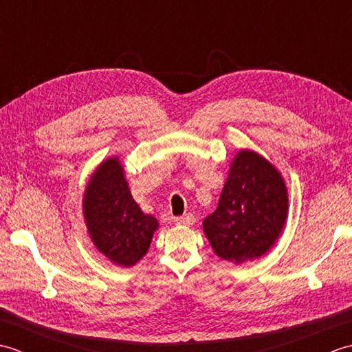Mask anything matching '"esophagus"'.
<instances>
[{
  "label": "esophagus",
  "mask_w": 352,
  "mask_h": 352,
  "mask_svg": "<svg viewBox=\"0 0 352 352\" xmlns=\"http://www.w3.org/2000/svg\"><path fill=\"white\" fill-rule=\"evenodd\" d=\"M174 222L177 223V226H192V223L195 222V216H193L192 213H188L184 216H178V218L174 219Z\"/></svg>",
  "instance_id": "1"
}]
</instances>
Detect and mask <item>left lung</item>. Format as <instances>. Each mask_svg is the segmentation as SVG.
I'll return each instance as SVG.
<instances>
[{
    "instance_id": "8db88e82",
    "label": "left lung",
    "mask_w": 352,
    "mask_h": 352,
    "mask_svg": "<svg viewBox=\"0 0 352 352\" xmlns=\"http://www.w3.org/2000/svg\"><path fill=\"white\" fill-rule=\"evenodd\" d=\"M287 216V190L271 163L254 151L237 153L216 210L203 222L213 251L242 263L275 243Z\"/></svg>"
}]
</instances>
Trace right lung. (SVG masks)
<instances>
[{"label": "right lung", "instance_id": "obj_1", "mask_svg": "<svg viewBox=\"0 0 352 352\" xmlns=\"http://www.w3.org/2000/svg\"><path fill=\"white\" fill-rule=\"evenodd\" d=\"M85 219L94 245L110 261L133 266L145 256L159 222L140 210L124 178V169L111 157L100 164L85 193Z\"/></svg>", "mask_w": 352, "mask_h": 352}]
</instances>
